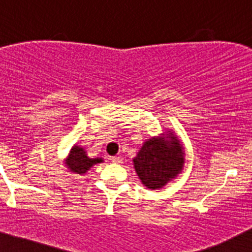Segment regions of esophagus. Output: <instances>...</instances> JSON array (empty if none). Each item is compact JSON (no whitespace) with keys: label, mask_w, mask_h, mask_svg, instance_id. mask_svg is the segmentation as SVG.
Wrapping results in <instances>:
<instances>
[{"label":"esophagus","mask_w":252,"mask_h":252,"mask_svg":"<svg viewBox=\"0 0 252 252\" xmlns=\"http://www.w3.org/2000/svg\"><path fill=\"white\" fill-rule=\"evenodd\" d=\"M110 160H111V162H114V163H121V162H122V158H121V156H112Z\"/></svg>","instance_id":"esophagus-1"}]
</instances>
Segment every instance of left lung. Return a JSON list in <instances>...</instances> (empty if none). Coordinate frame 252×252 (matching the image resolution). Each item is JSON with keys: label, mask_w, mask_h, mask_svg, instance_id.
I'll return each instance as SVG.
<instances>
[{"label": "left lung", "mask_w": 252, "mask_h": 252, "mask_svg": "<svg viewBox=\"0 0 252 252\" xmlns=\"http://www.w3.org/2000/svg\"><path fill=\"white\" fill-rule=\"evenodd\" d=\"M132 161L144 186L158 189L180 174L185 153L178 137L169 131L146 141Z\"/></svg>", "instance_id": "obj_1"}]
</instances>
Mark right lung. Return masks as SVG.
Segmentation results:
<instances>
[{
	"label": "right lung",
	"instance_id": "add662e5",
	"mask_svg": "<svg viewBox=\"0 0 252 252\" xmlns=\"http://www.w3.org/2000/svg\"><path fill=\"white\" fill-rule=\"evenodd\" d=\"M65 162L67 168L70 169V172L74 173V174L82 175L85 174L94 164L103 162V158H90L83 147L77 146L76 144V146H73L71 148Z\"/></svg>",
	"mask_w": 252,
	"mask_h": 252
}]
</instances>
